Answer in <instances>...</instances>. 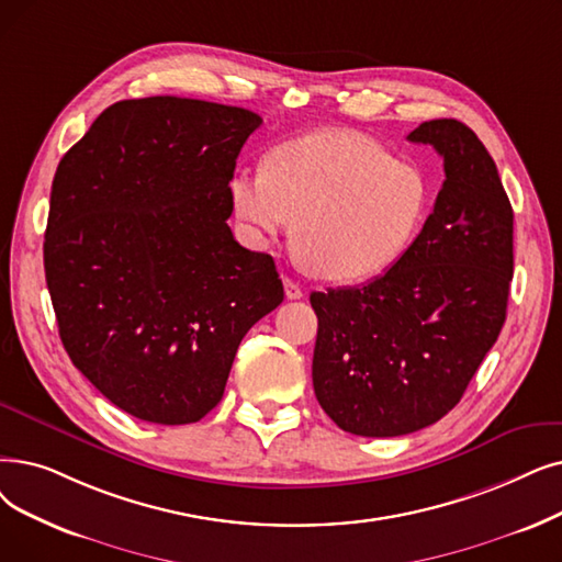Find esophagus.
<instances>
[{
  "instance_id": "34e87169",
  "label": "esophagus",
  "mask_w": 562,
  "mask_h": 562,
  "mask_svg": "<svg viewBox=\"0 0 562 562\" xmlns=\"http://www.w3.org/2000/svg\"><path fill=\"white\" fill-rule=\"evenodd\" d=\"M282 282H284V294H286V299H289V301H299V299H303V289L299 286V282H294L291 278H284Z\"/></svg>"
}]
</instances>
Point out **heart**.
<instances>
[{
    "mask_svg": "<svg viewBox=\"0 0 562 562\" xmlns=\"http://www.w3.org/2000/svg\"><path fill=\"white\" fill-rule=\"evenodd\" d=\"M236 221L257 248L291 229L303 259L333 282L387 271L418 236L429 204L427 177L362 133L319 131L278 146L266 169L229 181Z\"/></svg>",
    "mask_w": 562,
    "mask_h": 562,
    "instance_id": "heart-1",
    "label": "heart"
}]
</instances>
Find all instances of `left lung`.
I'll return each mask as SVG.
<instances>
[{"label":"left lung","instance_id":"8db88e82","mask_svg":"<svg viewBox=\"0 0 562 562\" xmlns=\"http://www.w3.org/2000/svg\"><path fill=\"white\" fill-rule=\"evenodd\" d=\"M446 181L408 250L364 286L312 291L314 395L356 436L418 431L457 406L505 324L512 213L498 169L457 119L425 121Z\"/></svg>","mask_w":562,"mask_h":562}]
</instances>
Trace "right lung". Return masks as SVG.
Listing matches in <instances>:
<instances>
[{
    "mask_svg": "<svg viewBox=\"0 0 562 562\" xmlns=\"http://www.w3.org/2000/svg\"><path fill=\"white\" fill-rule=\"evenodd\" d=\"M261 116L177 95L119 101L61 158L43 243L72 364L121 411L202 420L284 289L236 243L229 181Z\"/></svg>",
    "mask_w": 562,
    "mask_h": 562,
    "instance_id": "1",
    "label": "right lung"
}]
</instances>
